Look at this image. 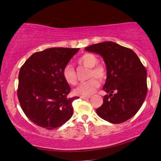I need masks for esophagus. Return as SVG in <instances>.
I'll return each mask as SVG.
<instances>
[{
  "instance_id": "esophagus-1",
  "label": "esophagus",
  "mask_w": 161,
  "mask_h": 161,
  "mask_svg": "<svg viewBox=\"0 0 161 161\" xmlns=\"http://www.w3.org/2000/svg\"><path fill=\"white\" fill-rule=\"evenodd\" d=\"M80 98H81V99H89V98H91V97H90V96H88V97L81 96V97H80Z\"/></svg>"
}]
</instances>
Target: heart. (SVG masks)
<instances>
[{"instance_id":"1","label":"heart","mask_w":161,"mask_h":161,"mask_svg":"<svg viewBox=\"0 0 161 161\" xmlns=\"http://www.w3.org/2000/svg\"><path fill=\"white\" fill-rule=\"evenodd\" d=\"M78 63L84 67L90 68L89 72V77H96L99 80H103L106 77L107 72L105 68L102 65L97 64L99 62V59L94 54L85 53L80 56L77 59ZM62 75L65 81L71 85H75L77 83V77L74 68L72 65L68 64L65 65L62 70ZM100 86V81L97 78H92L85 82L81 83L74 92L75 94L80 96H89L99 88Z\"/></svg>"}]
</instances>
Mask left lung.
<instances>
[{"label":"left lung","mask_w":161,"mask_h":161,"mask_svg":"<svg viewBox=\"0 0 161 161\" xmlns=\"http://www.w3.org/2000/svg\"><path fill=\"white\" fill-rule=\"evenodd\" d=\"M85 50L102 56L107 67L103 90L108 94L103 97V103L96 110L98 116L113 124L129 120L138 112L146 99V68L132 50L114 42L94 44Z\"/></svg>","instance_id":"1"}]
</instances>
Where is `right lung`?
Masks as SVG:
<instances>
[{"label":"right lung","mask_w":161,"mask_h":161,"mask_svg":"<svg viewBox=\"0 0 161 161\" xmlns=\"http://www.w3.org/2000/svg\"><path fill=\"white\" fill-rule=\"evenodd\" d=\"M79 48L51 47L32 54L21 67L18 97L27 117L37 126L52 130L72 117L71 88L62 70Z\"/></svg>","instance_id":"add662e5"}]
</instances>
